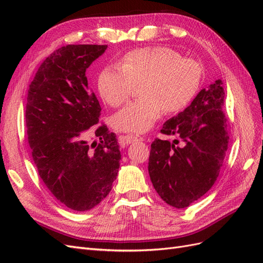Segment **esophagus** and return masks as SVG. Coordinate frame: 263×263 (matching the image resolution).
Instances as JSON below:
<instances>
[{
    "label": "esophagus",
    "mask_w": 263,
    "mask_h": 263,
    "mask_svg": "<svg viewBox=\"0 0 263 263\" xmlns=\"http://www.w3.org/2000/svg\"><path fill=\"white\" fill-rule=\"evenodd\" d=\"M145 140V137H142V136H139V135H136V136H135V135H127L126 136V141H127V144H130V142H136V141H144Z\"/></svg>",
    "instance_id": "34e87169"
}]
</instances>
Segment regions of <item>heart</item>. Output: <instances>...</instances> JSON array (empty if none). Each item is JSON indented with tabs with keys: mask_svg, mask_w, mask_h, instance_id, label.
<instances>
[{
	"mask_svg": "<svg viewBox=\"0 0 263 263\" xmlns=\"http://www.w3.org/2000/svg\"><path fill=\"white\" fill-rule=\"evenodd\" d=\"M202 68L192 58L165 46L144 47L126 52L118 67L103 69L98 90L108 105L118 107L129 100L140 85V100L117 112L113 124L117 129L144 133L155 125L163 110L178 113L193 100L200 87Z\"/></svg>",
	"mask_w": 263,
	"mask_h": 263,
	"instance_id": "heart-1",
	"label": "heart"
}]
</instances>
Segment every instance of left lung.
<instances>
[{
  "label": "left lung",
  "instance_id": "obj_1",
  "mask_svg": "<svg viewBox=\"0 0 263 263\" xmlns=\"http://www.w3.org/2000/svg\"><path fill=\"white\" fill-rule=\"evenodd\" d=\"M225 92L220 79L203 89L162 134L177 136L182 146L156 139L151 144L148 171L157 193L173 208L197 201L216 181L228 148L227 118L222 112Z\"/></svg>",
  "mask_w": 263,
  "mask_h": 263
}]
</instances>
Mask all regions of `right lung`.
I'll return each instance as SVG.
<instances>
[{"instance_id": "1", "label": "right lung", "mask_w": 263, "mask_h": 263, "mask_svg": "<svg viewBox=\"0 0 263 263\" xmlns=\"http://www.w3.org/2000/svg\"><path fill=\"white\" fill-rule=\"evenodd\" d=\"M106 45H67L54 50L29 84L26 127L39 177L68 209L89 211L112 190L121 160L118 140L100 121L101 105L86 69ZM93 132L98 142H90Z\"/></svg>"}]
</instances>
